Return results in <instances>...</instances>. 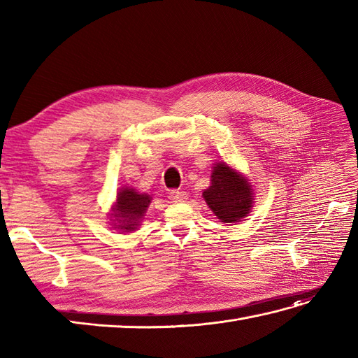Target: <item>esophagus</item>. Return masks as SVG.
Segmentation results:
<instances>
[{"mask_svg":"<svg viewBox=\"0 0 358 358\" xmlns=\"http://www.w3.org/2000/svg\"><path fill=\"white\" fill-rule=\"evenodd\" d=\"M169 199L172 200V201H175V203H180V201H185V200H187V192H185V191H171L169 192Z\"/></svg>","mask_w":358,"mask_h":358,"instance_id":"34e87169","label":"esophagus"}]
</instances>
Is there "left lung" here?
Here are the masks:
<instances>
[{
    "mask_svg": "<svg viewBox=\"0 0 358 358\" xmlns=\"http://www.w3.org/2000/svg\"><path fill=\"white\" fill-rule=\"evenodd\" d=\"M210 186L203 192L212 212L224 223H237L252 208V189L240 173L226 163L215 164Z\"/></svg>",
    "mask_w": 358,
    "mask_h": 358,
    "instance_id": "obj_1",
    "label": "left lung"
}]
</instances>
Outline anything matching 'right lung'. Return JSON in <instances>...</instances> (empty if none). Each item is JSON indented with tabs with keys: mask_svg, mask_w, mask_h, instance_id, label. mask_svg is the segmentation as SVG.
<instances>
[{
	"mask_svg": "<svg viewBox=\"0 0 358 358\" xmlns=\"http://www.w3.org/2000/svg\"><path fill=\"white\" fill-rule=\"evenodd\" d=\"M150 203V196L146 194H138L135 189L123 187L117 195V204L113 208L112 217L118 222V229L126 232L135 231L136 223L143 218Z\"/></svg>",
	"mask_w": 358,
	"mask_h": 358,
	"instance_id": "obj_1",
	"label": "right lung"
}]
</instances>
